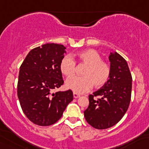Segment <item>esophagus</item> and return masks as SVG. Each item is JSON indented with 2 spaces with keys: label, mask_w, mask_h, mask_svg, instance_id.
Returning <instances> with one entry per match:
<instances>
[{
  "label": "esophagus",
  "mask_w": 149,
  "mask_h": 149,
  "mask_svg": "<svg viewBox=\"0 0 149 149\" xmlns=\"http://www.w3.org/2000/svg\"><path fill=\"white\" fill-rule=\"evenodd\" d=\"M73 95H74V98H79L80 96H81L80 95H78L77 93H73Z\"/></svg>",
  "instance_id": "esophagus-1"
}]
</instances>
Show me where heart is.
I'll use <instances>...</instances> for the list:
<instances>
[{"label": "heart", "instance_id": "b5f03b06", "mask_svg": "<svg viewBox=\"0 0 149 149\" xmlns=\"http://www.w3.org/2000/svg\"><path fill=\"white\" fill-rule=\"evenodd\" d=\"M74 59L86 65L82 72L83 77L68 79L65 83L66 89L74 93H86L94 86L95 88L103 86L110 78V67L102 60L98 52L94 49H86L77 53ZM60 70L63 75L69 78L74 74L75 63L71 57L64 56L60 63Z\"/></svg>", "mask_w": 149, "mask_h": 149}]
</instances>
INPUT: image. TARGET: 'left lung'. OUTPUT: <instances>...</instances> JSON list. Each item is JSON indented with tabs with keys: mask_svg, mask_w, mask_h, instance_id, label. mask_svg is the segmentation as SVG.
<instances>
[{
	"mask_svg": "<svg viewBox=\"0 0 149 149\" xmlns=\"http://www.w3.org/2000/svg\"><path fill=\"white\" fill-rule=\"evenodd\" d=\"M108 58L110 78L93 95H89V107L84 112L86 122L96 129L115 125L124 116L131 101L132 77L127 62L114 51L110 52Z\"/></svg>",
	"mask_w": 149,
	"mask_h": 149,
	"instance_id": "obj_1",
	"label": "left lung"
}]
</instances>
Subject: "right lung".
Instances as JSON below:
<instances>
[{
  "instance_id": "right-lung-1",
  "label": "right lung",
  "mask_w": 149,
  "mask_h": 149,
  "mask_svg": "<svg viewBox=\"0 0 149 149\" xmlns=\"http://www.w3.org/2000/svg\"><path fill=\"white\" fill-rule=\"evenodd\" d=\"M65 49L63 45H43L31 50L20 67L18 99L24 113L36 125L54 124L73 100L70 89L53 93L64 83L60 63L66 53Z\"/></svg>"
}]
</instances>
